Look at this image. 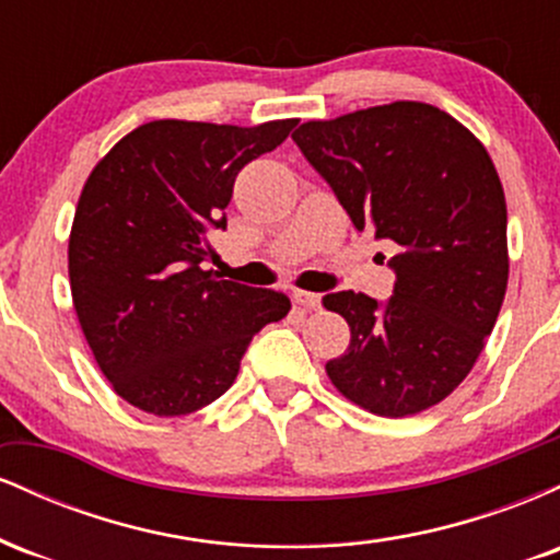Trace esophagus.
Here are the masks:
<instances>
[{
	"label": "esophagus",
	"instance_id": "1",
	"mask_svg": "<svg viewBox=\"0 0 560 560\" xmlns=\"http://www.w3.org/2000/svg\"><path fill=\"white\" fill-rule=\"evenodd\" d=\"M294 302L305 307V311H318V307H320V294H316V292H302V289H298V292H294Z\"/></svg>",
	"mask_w": 560,
	"mask_h": 560
}]
</instances>
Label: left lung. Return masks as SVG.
Here are the masks:
<instances>
[{
  "instance_id": "obj_1",
  "label": "left lung",
  "mask_w": 560,
  "mask_h": 560,
  "mask_svg": "<svg viewBox=\"0 0 560 560\" xmlns=\"http://www.w3.org/2000/svg\"><path fill=\"white\" fill-rule=\"evenodd\" d=\"M292 139L355 229L397 244L384 305L352 289L324 298L350 326V347L326 374L371 413H421L468 376L503 305L508 213L498 171L466 126L423 102L307 120Z\"/></svg>"
}]
</instances>
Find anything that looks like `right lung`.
Segmentation results:
<instances>
[{"mask_svg": "<svg viewBox=\"0 0 560 560\" xmlns=\"http://www.w3.org/2000/svg\"><path fill=\"white\" fill-rule=\"evenodd\" d=\"M294 124L152 120L89 173L68 242L70 292L96 365L133 408L168 419L218 400L255 334L292 307L205 260L210 231L226 229L236 173Z\"/></svg>", "mask_w": 560, "mask_h": 560, "instance_id": "add662e5", "label": "right lung"}]
</instances>
